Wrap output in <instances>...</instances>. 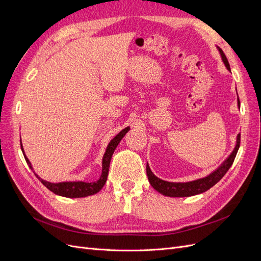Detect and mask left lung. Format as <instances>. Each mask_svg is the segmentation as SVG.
Listing matches in <instances>:
<instances>
[{
	"mask_svg": "<svg viewBox=\"0 0 261 261\" xmlns=\"http://www.w3.org/2000/svg\"><path fill=\"white\" fill-rule=\"evenodd\" d=\"M217 48L220 52L221 59H222V62L224 63L225 67L227 68V70H230L231 72L230 64H228L225 54L219 48V46H217ZM238 107L239 108L241 107L239 96H238ZM240 144H241V134H239L238 137H236V145L233 149V151L217 170L211 172L209 175L204 176L202 178H198L192 181H186V183H173V181H167L156 177L152 173V171L150 170V167L147 163L146 171H147L149 183L151 184V186L155 189L156 192H159L160 194L164 196H169V197H189V196H195V195L201 194L203 192H207L208 189H210L213 185H216L218 181L225 175V173L228 171V169L231 168V165L233 164L236 156V153L239 151Z\"/></svg>",
	"mask_w": 261,
	"mask_h": 261,
	"instance_id": "obj_1",
	"label": "left lung"
}]
</instances>
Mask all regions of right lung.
<instances>
[{
	"label": "right lung",
	"instance_id": "obj_1",
	"mask_svg": "<svg viewBox=\"0 0 261 261\" xmlns=\"http://www.w3.org/2000/svg\"><path fill=\"white\" fill-rule=\"evenodd\" d=\"M128 130H129V126L118 133L117 135L109 143L106 152L103 154V158H102L101 176L96 181H92V183H87V181L80 180V181H61V183H51V181H46V180L42 179L41 177H39L38 174H36V173L34 172L35 175L38 177L39 180H41V183L46 188L50 189L52 193L57 194L59 196L67 197V198H81V197H87V196H91V195L97 194L98 192H100V189L105 186L106 181H107L108 174H109L110 162H111V158H112V154L114 153V150ZM20 147L22 150L23 156H25V160H26L27 164L29 165V168L31 170H34L33 167H31L30 161L28 160V158L25 154V151H23L22 145H20Z\"/></svg>",
	"mask_w": 261,
	"mask_h": 261
}]
</instances>
